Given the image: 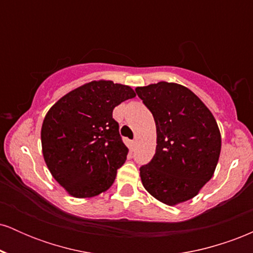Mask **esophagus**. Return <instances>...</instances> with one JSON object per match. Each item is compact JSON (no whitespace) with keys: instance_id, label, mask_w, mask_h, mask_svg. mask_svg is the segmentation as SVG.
Returning <instances> with one entry per match:
<instances>
[{"instance_id":"34e87169","label":"esophagus","mask_w":253,"mask_h":253,"mask_svg":"<svg viewBox=\"0 0 253 253\" xmlns=\"http://www.w3.org/2000/svg\"><path fill=\"white\" fill-rule=\"evenodd\" d=\"M135 145H136V141L135 140H130L129 141V150L133 151L135 149Z\"/></svg>"}]
</instances>
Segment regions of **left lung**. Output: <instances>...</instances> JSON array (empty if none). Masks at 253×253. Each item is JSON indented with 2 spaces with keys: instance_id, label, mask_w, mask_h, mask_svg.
I'll return each mask as SVG.
<instances>
[{
  "instance_id": "left-lung-1",
  "label": "left lung",
  "mask_w": 253,
  "mask_h": 253,
  "mask_svg": "<svg viewBox=\"0 0 253 253\" xmlns=\"http://www.w3.org/2000/svg\"><path fill=\"white\" fill-rule=\"evenodd\" d=\"M136 95L152 113L156 153L140 168L144 188L169 206L193 199L213 177L221 135L211 110L181 84L138 86Z\"/></svg>"
}]
</instances>
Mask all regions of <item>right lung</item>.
<instances>
[{
    "mask_svg": "<svg viewBox=\"0 0 253 253\" xmlns=\"http://www.w3.org/2000/svg\"><path fill=\"white\" fill-rule=\"evenodd\" d=\"M135 92L112 81H92L51 107L42 127V155L54 179L75 197H92L114 183L128 149L113 109Z\"/></svg>",
    "mask_w": 253,
    "mask_h": 253,
    "instance_id": "add662e5",
    "label": "right lung"
}]
</instances>
